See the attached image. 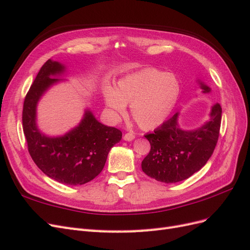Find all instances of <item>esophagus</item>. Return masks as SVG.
Segmentation results:
<instances>
[{
	"instance_id": "1",
	"label": "esophagus",
	"mask_w": 250,
	"mask_h": 250,
	"mask_svg": "<svg viewBox=\"0 0 250 250\" xmlns=\"http://www.w3.org/2000/svg\"><path fill=\"white\" fill-rule=\"evenodd\" d=\"M123 139H124L125 141L130 142V141H132V140L134 139V134H133V133H131V132H127V133H125V134H124Z\"/></svg>"
}]
</instances>
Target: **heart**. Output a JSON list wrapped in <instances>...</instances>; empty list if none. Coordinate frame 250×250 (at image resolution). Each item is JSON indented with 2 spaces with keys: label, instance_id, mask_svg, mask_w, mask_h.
<instances>
[{
  "label": "heart",
  "instance_id": "b5f03b06",
  "mask_svg": "<svg viewBox=\"0 0 250 250\" xmlns=\"http://www.w3.org/2000/svg\"><path fill=\"white\" fill-rule=\"evenodd\" d=\"M180 82L173 73L148 67L121 79L118 87H104L106 107L115 116L123 115L126 104L143 129H153L164 123L175 108Z\"/></svg>",
  "mask_w": 250,
  "mask_h": 250
}]
</instances>
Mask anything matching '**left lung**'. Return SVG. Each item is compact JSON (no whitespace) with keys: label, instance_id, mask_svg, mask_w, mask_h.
I'll return each mask as SVG.
<instances>
[{"label":"left lung","instance_id":"1","mask_svg":"<svg viewBox=\"0 0 250 250\" xmlns=\"http://www.w3.org/2000/svg\"><path fill=\"white\" fill-rule=\"evenodd\" d=\"M203 93L210 88L200 83ZM222 108L211 107L208 122L195 130L179 128L178 113L154 130L145 134L150 143V152L142 162V170L151 178L165 184L185 180L199 171L213 154L220 132Z\"/></svg>","mask_w":250,"mask_h":250}]
</instances>
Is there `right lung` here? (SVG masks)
Segmentation results:
<instances>
[{"mask_svg":"<svg viewBox=\"0 0 250 250\" xmlns=\"http://www.w3.org/2000/svg\"><path fill=\"white\" fill-rule=\"evenodd\" d=\"M64 66L49 59L30 86L22 107V130L33 162L47 176L69 186L84 185L99 175L109 150L122 139L115 127L98 122L89 110L80 124L62 137L49 138L36 127V105L42 94L59 79Z\"/></svg>","mask_w":250,"mask_h":250,"instance_id":"add662e5","label":"right lung"}]
</instances>
